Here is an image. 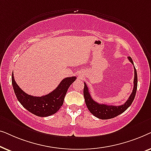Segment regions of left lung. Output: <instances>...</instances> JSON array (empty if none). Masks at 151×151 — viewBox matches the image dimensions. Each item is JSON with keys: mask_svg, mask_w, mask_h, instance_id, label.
Here are the masks:
<instances>
[{"mask_svg": "<svg viewBox=\"0 0 151 151\" xmlns=\"http://www.w3.org/2000/svg\"><path fill=\"white\" fill-rule=\"evenodd\" d=\"M128 59L131 63L133 64V60L129 56ZM134 72H135V76H134V86L133 89L132 91V93L131 96L128 99L127 102L122 105L120 106H113V105H107L104 104H99V103L95 102L93 100L91 96L88 92V88L86 86L85 82H84V100H85V103L86 106L88 109V111L92 113L94 116L98 117L99 119H111L113 117L117 116L121 113L124 112L129 107L131 106L132 102L134 100L135 98L136 91H137V71H136L135 67H134Z\"/></svg>", "mask_w": 151, "mask_h": 151, "instance_id": "obj_1", "label": "left lung"}]
</instances>
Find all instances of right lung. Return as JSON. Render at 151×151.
<instances>
[{
  "mask_svg": "<svg viewBox=\"0 0 151 151\" xmlns=\"http://www.w3.org/2000/svg\"><path fill=\"white\" fill-rule=\"evenodd\" d=\"M76 77L66 78L52 92L46 96L36 97L27 94L20 88L12 76V82L14 93L19 102L24 108L39 117H47L55 114L63 106L65 95L70 85L75 81Z\"/></svg>",
  "mask_w": 151,
  "mask_h": 151,
  "instance_id": "1",
  "label": "right lung"
}]
</instances>
